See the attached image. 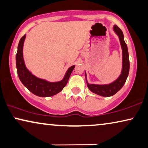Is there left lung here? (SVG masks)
Returning a JSON list of instances; mask_svg holds the SVG:
<instances>
[{"label": "left lung", "mask_w": 148, "mask_h": 148, "mask_svg": "<svg viewBox=\"0 0 148 148\" xmlns=\"http://www.w3.org/2000/svg\"><path fill=\"white\" fill-rule=\"evenodd\" d=\"M113 30L118 35L122 51V71L118 77L115 79L114 82L107 84H89L87 79V74L85 71L86 80L87 83L88 88L92 92L96 95H100L101 97H109L114 95L118 92L123 87L125 84L126 79L128 77V73L130 69L129 58H128V51L127 45L124 41V37L123 32L118 26L114 25Z\"/></svg>", "instance_id": "8db88e82"}]
</instances>
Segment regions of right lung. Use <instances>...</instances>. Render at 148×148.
<instances>
[{
  "instance_id": "add662e5",
  "label": "right lung",
  "mask_w": 148,
  "mask_h": 148,
  "mask_svg": "<svg viewBox=\"0 0 148 148\" xmlns=\"http://www.w3.org/2000/svg\"><path fill=\"white\" fill-rule=\"evenodd\" d=\"M26 36V34H24L20 40L18 51L15 56L17 71L21 82L28 90L38 97H49L59 93L66 85L75 65L69 67L65 73L63 78L58 82H49L35 76L28 69L24 62L23 47Z\"/></svg>"
}]
</instances>
